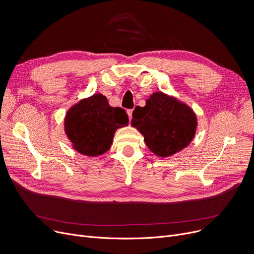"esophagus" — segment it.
I'll use <instances>...</instances> for the list:
<instances>
[{
	"instance_id": "34e87169",
	"label": "esophagus",
	"mask_w": 254,
	"mask_h": 254,
	"mask_svg": "<svg viewBox=\"0 0 254 254\" xmlns=\"http://www.w3.org/2000/svg\"><path fill=\"white\" fill-rule=\"evenodd\" d=\"M127 115H128V119L130 120V119H131V116H132V110H131V109H130V110H127Z\"/></svg>"
}]
</instances>
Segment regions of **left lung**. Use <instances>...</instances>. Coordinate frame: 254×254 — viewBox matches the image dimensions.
<instances>
[{"mask_svg":"<svg viewBox=\"0 0 254 254\" xmlns=\"http://www.w3.org/2000/svg\"><path fill=\"white\" fill-rule=\"evenodd\" d=\"M131 126L141 132L155 155L169 157L190 144L197 119L189 105L163 91H155L144 107H136Z\"/></svg>","mask_w":254,"mask_h":254,"instance_id":"1","label":"left lung"}]
</instances>
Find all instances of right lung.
Wrapping results in <instances>:
<instances>
[{"mask_svg":"<svg viewBox=\"0 0 254 254\" xmlns=\"http://www.w3.org/2000/svg\"><path fill=\"white\" fill-rule=\"evenodd\" d=\"M128 125L126 111L111 107L102 93L80 100L64 117V132L79 153L95 157L108 151L117 128Z\"/></svg>","mask_w":254,"mask_h":254,"instance_id":"obj_1","label":"right lung"}]
</instances>
